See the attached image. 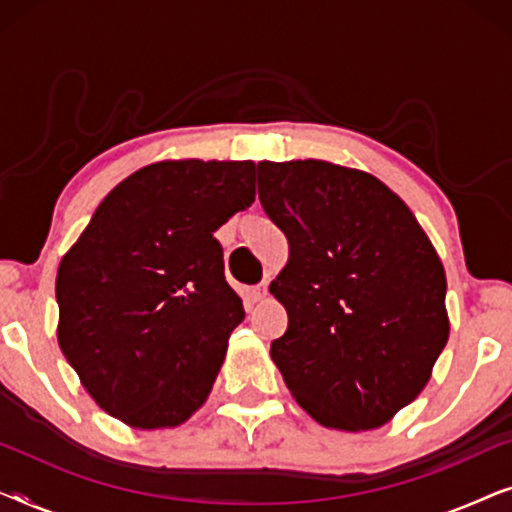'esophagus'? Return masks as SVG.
Listing matches in <instances>:
<instances>
[{
  "label": "esophagus",
  "mask_w": 512,
  "mask_h": 512,
  "mask_svg": "<svg viewBox=\"0 0 512 512\" xmlns=\"http://www.w3.org/2000/svg\"><path fill=\"white\" fill-rule=\"evenodd\" d=\"M251 298L256 300V303H261V300H265L268 298V284H258V286H254V291H251Z\"/></svg>",
  "instance_id": "obj_1"
}]
</instances>
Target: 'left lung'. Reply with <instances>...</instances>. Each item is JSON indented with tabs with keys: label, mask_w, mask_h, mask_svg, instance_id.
Here are the masks:
<instances>
[{
	"label": "left lung",
	"mask_w": 512,
	"mask_h": 512,
	"mask_svg": "<svg viewBox=\"0 0 512 512\" xmlns=\"http://www.w3.org/2000/svg\"><path fill=\"white\" fill-rule=\"evenodd\" d=\"M258 198L289 240L270 293L289 328L270 356L314 422L370 431L415 401L450 338L447 279L410 207L326 160L258 163Z\"/></svg>",
	"instance_id": "8db88e82"
}]
</instances>
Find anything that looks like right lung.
<instances>
[{"label":"right lung","instance_id":"right-lung-1","mask_svg":"<svg viewBox=\"0 0 512 512\" xmlns=\"http://www.w3.org/2000/svg\"><path fill=\"white\" fill-rule=\"evenodd\" d=\"M251 160H160L95 209L55 277L58 345L93 401L174 429L207 401L244 307L214 233L256 198Z\"/></svg>","mask_w":512,"mask_h":512}]
</instances>
